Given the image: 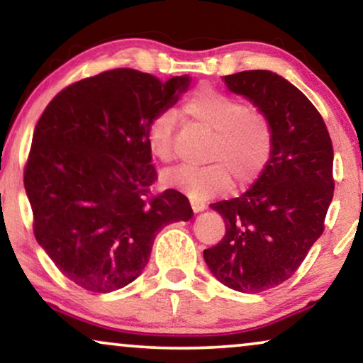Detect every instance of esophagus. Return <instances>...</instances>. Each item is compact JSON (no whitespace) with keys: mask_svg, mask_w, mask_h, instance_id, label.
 Returning <instances> with one entry per match:
<instances>
[{"mask_svg":"<svg viewBox=\"0 0 363 363\" xmlns=\"http://www.w3.org/2000/svg\"><path fill=\"white\" fill-rule=\"evenodd\" d=\"M191 208H193V211L195 213H200V211H203L205 210V203L203 201H196V200H191Z\"/></svg>","mask_w":363,"mask_h":363,"instance_id":"obj_1","label":"esophagus"}]
</instances>
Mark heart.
Listing matches in <instances>:
<instances>
[{
  "instance_id": "1",
  "label": "heart",
  "mask_w": 363,
  "mask_h": 363,
  "mask_svg": "<svg viewBox=\"0 0 363 363\" xmlns=\"http://www.w3.org/2000/svg\"><path fill=\"white\" fill-rule=\"evenodd\" d=\"M183 112L213 130L206 165H180L165 173V183L195 200L221 195L231 185H247L264 170L272 150V130L267 118L211 87H200L183 102ZM175 116L160 112L147 127L148 150L157 160L173 157Z\"/></svg>"
}]
</instances>
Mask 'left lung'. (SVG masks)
Returning a JSON list of instances; mask_svg holds the SVG:
<instances>
[{
    "mask_svg": "<svg viewBox=\"0 0 363 363\" xmlns=\"http://www.w3.org/2000/svg\"><path fill=\"white\" fill-rule=\"evenodd\" d=\"M225 84L267 118L272 150L250 190L210 205L226 235L203 257L230 289L256 294L289 279L324 231L334 148L317 108L279 74L242 71L225 76Z\"/></svg>",
    "mask_w": 363,
    "mask_h": 363,
    "instance_id": "obj_1",
    "label": "left lung"
}]
</instances>
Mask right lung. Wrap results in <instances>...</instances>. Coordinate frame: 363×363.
Segmentation results:
<instances>
[{
    "label": "right lung",
    "instance_id": "add662e5",
    "mask_svg": "<svg viewBox=\"0 0 363 363\" xmlns=\"http://www.w3.org/2000/svg\"><path fill=\"white\" fill-rule=\"evenodd\" d=\"M190 82L113 69L66 87L39 118L24 170L34 236L86 291L130 284L158 233L193 216L180 191L150 196L157 172L147 145L148 122L175 106Z\"/></svg>",
    "mask_w": 363,
    "mask_h": 363
}]
</instances>
